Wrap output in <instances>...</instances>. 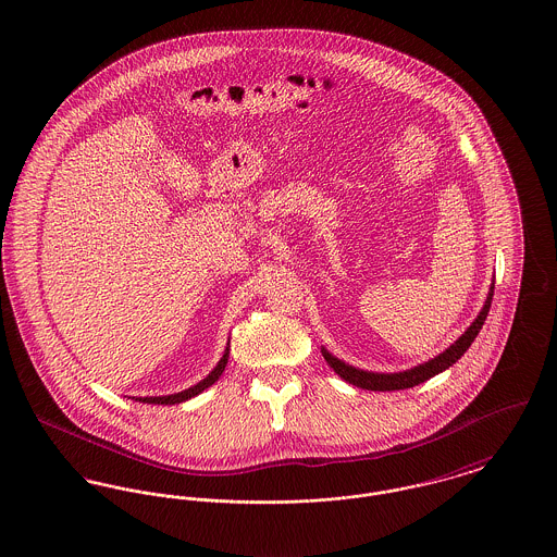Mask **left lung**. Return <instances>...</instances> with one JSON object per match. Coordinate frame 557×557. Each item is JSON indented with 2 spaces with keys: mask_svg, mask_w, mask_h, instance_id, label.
<instances>
[{
  "mask_svg": "<svg viewBox=\"0 0 557 557\" xmlns=\"http://www.w3.org/2000/svg\"><path fill=\"white\" fill-rule=\"evenodd\" d=\"M492 297H494V282L490 286V293H487V299L483 302L479 315L472 320L471 326L462 333V337H458L456 342L451 343L445 351H441L438 356L430 358L429 362H422L413 369H407V371H398V373H373V371H364V369H356L347 362H343L342 358L333 356L326 347H322V356L324 360L333 367V371L345 380L347 384L358 385L362 389H373V392H389V389H405V387H413V385L424 384L430 377L443 373L445 369H449L451 364H456L465 351L471 347V343L474 342V337L479 335L485 318H487V311H490V305H492Z\"/></svg>",
  "mask_w": 557,
  "mask_h": 557,
  "instance_id": "1",
  "label": "left lung"
}]
</instances>
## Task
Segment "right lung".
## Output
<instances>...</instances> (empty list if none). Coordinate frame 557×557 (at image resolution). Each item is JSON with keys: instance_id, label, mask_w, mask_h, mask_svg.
Wrapping results in <instances>:
<instances>
[{"instance_id": "right-lung-1", "label": "right lung", "mask_w": 557, "mask_h": 557, "mask_svg": "<svg viewBox=\"0 0 557 557\" xmlns=\"http://www.w3.org/2000/svg\"><path fill=\"white\" fill-rule=\"evenodd\" d=\"M228 343H226V347H224V354H222V358L218 360V364H215L214 369L210 371V375L208 377H203L199 384L190 385V387H186V389H182V392H175V394H168V396H139V398H135L137 403H148V405H177V403H184V400H190V398H195L197 394H201L203 389H208L210 385L218 382V377L222 375V371H224V367H226V362H228Z\"/></svg>"}]
</instances>
